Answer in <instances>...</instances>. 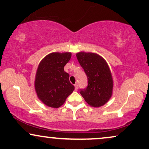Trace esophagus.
I'll list each match as a JSON object with an SVG mask.
<instances>
[{
    "label": "esophagus",
    "instance_id": "34e87169",
    "mask_svg": "<svg viewBox=\"0 0 149 149\" xmlns=\"http://www.w3.org/2000/svg\"><path fill=\"white\" fill-rule=\"evenodd\" d=\"M74 86H75V90H76V91H78V83L75 84Z\"/></svg>",
    "mask_w": 149,
    "mask_h": 149
}]
</instances>
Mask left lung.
Masks as SVG:
<instances>
[{
  "instance_id": "left-lung-1",
  "label": "left lung",
  "mask_w": 149,
  "mask_h": 149,
  "mask_svg": "<svg viewBox=\"0 0 149 149\" xmlns=\"http://www.w3.org/2000/svg\"><path fill=\"white\" fill-rule=\"evenodd\" d=\"M76 57L88 79L87 87L80 89V94L90 106H103L111 97L113 86L107 62L95 53L79 52Z\"/></svg>"
}]
</instances>
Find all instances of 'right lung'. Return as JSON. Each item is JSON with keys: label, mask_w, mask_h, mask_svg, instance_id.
<instances>
[{"label": "right lung", "mask_w": 149, "mask_h": 149, "mask_svg": "<svg viewBox=\"0 0 149 149\" xmlns=\"http://www.w3.org/2000/svg\"><path fill=\"white\" fill-rule=\"evenodd\" d=\"M71 53L54 52L45 56L39 64L35 78L38 97L47 106L61 107L74 90L69 75L64 67L71 59Z\"/></svg>", "instance_id": "obj_1"}]
</instances>
